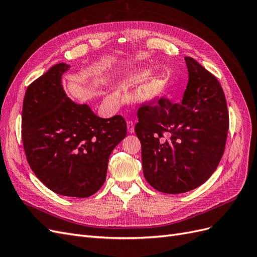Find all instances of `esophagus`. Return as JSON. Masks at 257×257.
Here are the masks:
<instances>
[{"label": "esophagus", "mask_w": 257, "mask_h": 257, "mask_svg": "<svg viewBox=\"0 0 257 257\" xmlns=\"http://www.w3.org/2000/svg\"><path fill=\"white\" fill-rule=\"evenodd\" d=\"M126 126H127V131H128V133H134L135 132V125H134V123L132 122V121H128L127 122V124H126Z\"/></svg>", "instance_id": "obj_1"}]
</instances>
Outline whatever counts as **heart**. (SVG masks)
<instances>
[{"label": "heart", "instance_id": "obj_1", "mask_svg": "<svg viewBox=\"0 0 257 257\" xmlns=\"http://www.w3.org/2000/svg\"><path fill=\"white\" fill-rule=\"evenodd\" d=\"M159 91H160V84H159V82L158 81H151V82L147 83L145 85L144 90H143V93H144V95L146 97H153V96H155V95L158 94Z\"/></svg>", "mask_w": 257, "mask_h": 257}]
</instances>
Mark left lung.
I'll list each match as a JSON object with an SVG mask.
<instances>
[{"instance_id":"left-lung-1","label":"left lung","mask_w":257,"mask_h":257,"mask_svg":"<svg viewBox=\"0 0 257 257\" xmlns=\"http://www.w3.org/2000/svg\"><path fill=\"white\" fill-rule=\"evenodd\" d=\"M184 60L189 82L182 102L161 97L142 104L135 126L146 180L167 194L208 180L222 159L229 126L220 82L193 58Z\"/></svg>"}]
</instances>
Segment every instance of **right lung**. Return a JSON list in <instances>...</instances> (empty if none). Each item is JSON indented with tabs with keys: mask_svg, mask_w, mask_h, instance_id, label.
Wrapping results in <instances>:
<instances>
[{
	"mask_svg": "<svg viewBox=\"0 0 257 257\" xmlns=\"http://www.w3.org/2000/svg\"><path fill=\"white\" fill-rule=\"evenodd\" d=\"M59 63L31 83L22 106L21 136L31 169L54 193L85 198L106 180L108 160L126 136L122 115L97 116L67 97Z\"/></svg>",
	"mask_w": 257,
	"mask_h": 257,
	"instance_id": "1",
	"label": "right lung"
}]
</instances>
